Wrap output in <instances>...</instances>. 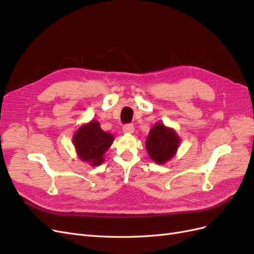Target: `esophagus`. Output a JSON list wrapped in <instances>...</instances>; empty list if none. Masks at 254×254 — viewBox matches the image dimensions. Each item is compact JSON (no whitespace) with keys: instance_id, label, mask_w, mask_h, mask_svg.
<instances>
[{"instance_id":"1","label":"esophagus","mask_w":254,"mask_h":254,"mask_svg":"<svg viewBox=\"0 0 254 254\" xmlns=\"http://www.w3.org/2000/svg\"><path fill=\"white\" fill-rule=\"evenodd\" d=\"M123 131L125 133H132L134 131V127L132 124H126L123 127Z\"/></svg>"}]
</instances>
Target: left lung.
<instances>
[{
    "label": "left lung",
    "instance_id": "1",
    "mask_svg": "<svg viewBox=\"0 0 254 254\" xmlns=\"http://www.w3.org/2000/svg\"><path fill=\"white\" fill-rule=\"evenodd\" d=\"M180 143L181 140L175 129L159 122L150 129L145 146L150 159L158 164H165L175 157Z\"/></svg>",
    "mask_w": 254,
    "mask_h": 254
}]
</instances>
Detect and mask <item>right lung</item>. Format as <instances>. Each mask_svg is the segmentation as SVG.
I'll use <instances>...</instances> for the list:
<instances>
[{
  "mask_svg": "<svg viewBox=\"0 0 254 254\" xmlns=\"http://www.w3.org/2000/svg\"><path fill=\"white\" fill-rule=\"evenodd\" d=\"M73 144L79 160L91 166L104 162L105 152L114 141L113 134L106 132L95 120L81 125L73 134Z\"/></svg>",
  "mask_w": 254,
  "mask_h": 254,
  "instance_id": "1",
  "label": "right lung"
}]
</instances>
